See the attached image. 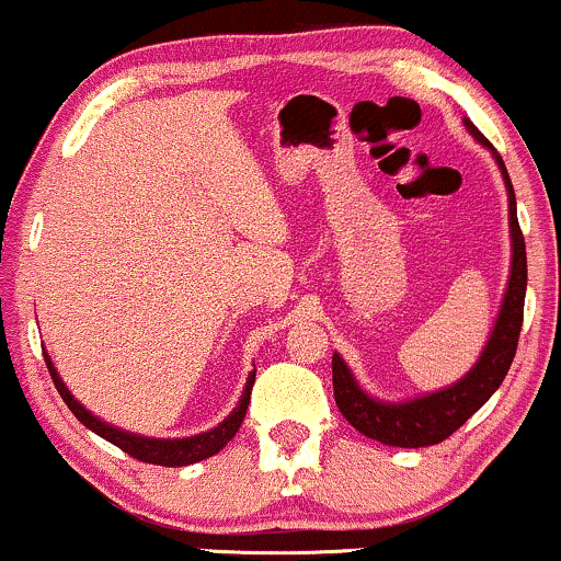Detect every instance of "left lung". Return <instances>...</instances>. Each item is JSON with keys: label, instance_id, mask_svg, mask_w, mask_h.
Here are the masks:
<instances>
[{"label": "left lung", "instance_id": "1", "mask_svg": "<svg viewBox=\"0 0 561 561\" xmlns=\"http://www.w3.org/2000/svg\"><path fill=\"white\" fill-rule=\"evenodd\" d=\"M467 128L472 131V137L482 141L485 147H491L482 134L469 124ZM499 160L501 173H504V182L508 190V227H512V276H508L506 298L501 306L499 321H495V330L488 340L485 351H482L480 362L474 364V369L456 382L454 388H446L433 396L416 398L411 403H379L375 398H369L358 388L356 379L351 377L343 358L334 353L332 356V388H334V403L343 411V416L358 433L371 437V440L382 443V446H396V448H422V446H435L443 443L448 435H454L456 430L465 424L474 411L480 409L488 398L499 390V385L504 382L508 366L514 362V353H517V340L523 332V313H525V287H527V255H525V237L517 221V199H514L512 179H508L504 160L499 152H493Z\"/></svg>", "mask_w": 561, "mask_h": 561}]
</instances>
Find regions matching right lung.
I'll return each mask as SVG.
<instances>
[{
	"label": "right lung",
	"instance_id": "add662e5",
	"mask_svg": "<svg viewBox=\"0 0 561 561\" xmlns=\"http://www.w3.org/2000/svg\"><path fill=\"white\" fill-rule=\"evenodd\" d=\"M44 362H47V369H49V375H53L57 392H60L62 401L68 403V409L73 411L76 420H79L83 427H89L92 433L105 437V440H111L113 446L126 450V454L134 456L137 461H145V465H158V467H186V465H195V461H203V459H208V456L218 454V450L227 446L231 437L237 435V430H240V424L244 420V411H248V403H250V390H253V382H255V371H253L248 379V388H244V392H242L240 405H237V409L231 411L227 420L218 424L216 430H210V433L184 437V440H156V437H141V435L124 433V430L111 427V424L96 420V416L89 414V411L83 409V405L76 401L73 396H70L66 385H62V379L57 377L49 356H44Z\"/></svg>",
	"mask_w": 561,
	"mask_h": 561
}]
</instances>
